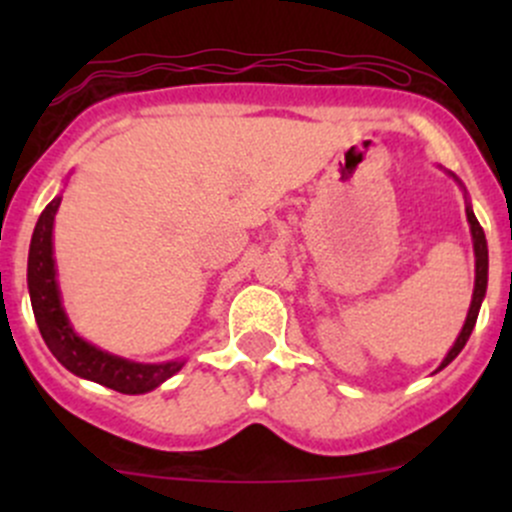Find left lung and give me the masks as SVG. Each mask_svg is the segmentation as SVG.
Masks as SVG:
<instances>
[{"instance_id": "8db88e82", "label": "left lung", "mask_w": 512, "mask_h": 512, "mask_svg": "<svg viewBox=\"0 0 512 512\" xmlns=\"http://www.w3.org/2000/svg\"><path fill=\"white\" fill-rule=\"evenodd\" d=\"M466 215H468V223H471V232H473V250H476V289H473V302H471V309H468L466 324H463L456 344H453V349L448 352V356L443 359V364L438 366V369H443V366L451 364V361L461 354V349L466 347L468 337H471L473 327H476L480 302H483V297H485V287H488V242H485V232H483V227H480L478 218L473 215L471 208L466 210Z\"/></svg>"}]
</instances>
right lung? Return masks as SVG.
I'll use <instances>...</instances> for the list:
<instances>
[{"mask_svg": "<svg viewBox=\"0 0 512 512\" xmlns=\"http://www.w3.org/2000/svg\"><path fill=\"white\" fill-rule=\"evenodd\" d=\"M61 198H54L39 215V223L34 227L32 245H29V297L39 332L44 337L49 352L81 379H91L96 384L108 386L121 394H146L156 389L165 379L180 371L183 361H168V364H136L121 356H113L101 349L91 347L81 337H76L66 319L64 307L56 287L54 257H51V227L54 215L59 210Z\"/></svg>", "mask_w": 512, "mask_h": 512, "instance_id": "obj_1", "label": "right lung"}]
</instances>
